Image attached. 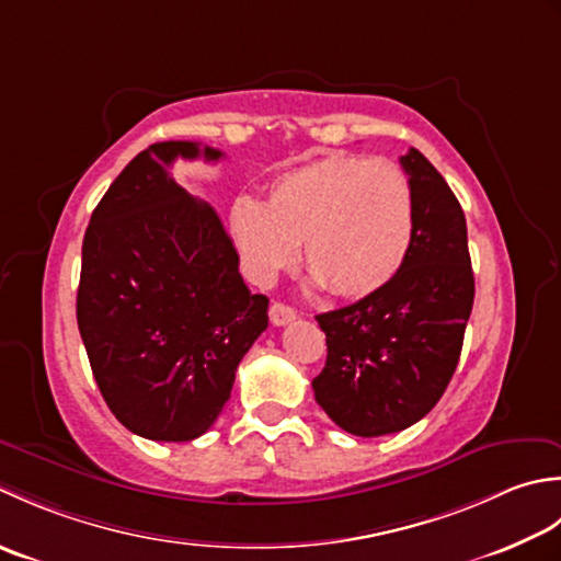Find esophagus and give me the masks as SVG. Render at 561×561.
<instances>
[{
    "instance_id": "esophagus-1",
    "label": "esophagus",
    "mask_w": 561,
    "mask_h": 561,
    "mask_svg": "<svg viewBox=\"0 0 561 561\" xmlns=\"http://www.w3.org/2000/svg\"><path fill=\"white\" fill-rule=\"evenodd\" d=\"M268 314H271V322L276 324V327H285V324H290L293 319H297V310H295V307L285 305V302H273Z\"/></svg>"
}]
</instances>
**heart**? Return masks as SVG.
<instances>
[{"label":"heart","mask_w":561,"mask_h":561,"mask_svg":"<svg viewBox=\"0 0 561 561\" xmlns=\"http://www.w3.org/2000/svg\"><path fill=\"white\" fill-rule=\"evenodd\" d=\"M414 191L387 159L329 154L285 171L266 201H234L230 234L247 271L271 280L297 247L312 280L339 297L382 290L414 244Z\"/></svg>","instance_id":"1"}]
</instances>
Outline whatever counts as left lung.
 Returning <instances> with one entry per match:
<instances>
[{
	"label": "left lung",
	"mask_w": 561,
	"mask_h": 561,
	"mask_svg": "<svg viewBox=\"0 0 561 561\" xmlns=\"http://www.w3.org/2000/svg\"><path fill=\"white\" fill-rule=\"evenodd\" d=\"M399 162L416 213L407 264L382 290L317 314L327 365L312 380L314 399L336 426L360 438L404 431L438 404L474 302L460 203L414 147Z\"/></svg>",
	"instance_id": "left-lung-1"
}]
</instances>
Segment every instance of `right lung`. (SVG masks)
Returning <instances> with one entry per match:
<instances>
[{
    "label": "right lung",
    "mask_w": 561,
    "mask_h": 561,
    "mask_svg": "<svg viewBox=\"0 0 561 561\" xmlns=\"http://www.w3.org/2000/svg\"><path fill=\"white\" fill-rule=\"evenodd\" d=\"M215 147L154 142L101 198L82 244L77 324L91 373L121 424L150 440L203 436L230 399L237 365L268 327L232 237L171 176Z\"/></svg>",
    "instance_id": "1"
}]
</instances>
